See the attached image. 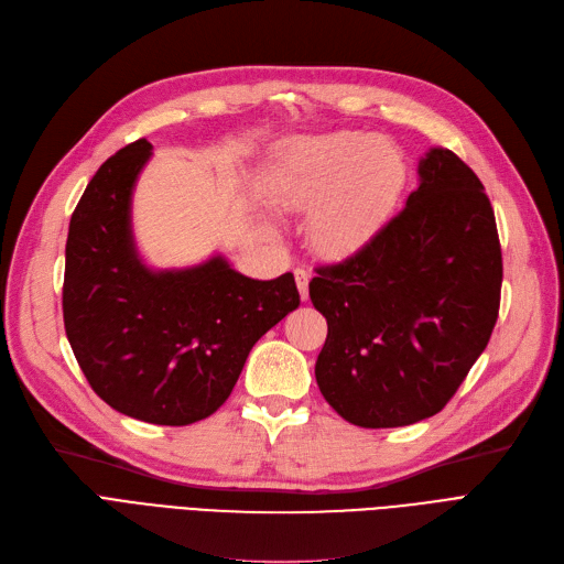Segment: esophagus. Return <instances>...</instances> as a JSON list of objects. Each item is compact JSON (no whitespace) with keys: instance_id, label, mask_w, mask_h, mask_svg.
Listing matches in <instances>:
<instances>
[{"instance_id":"obj_1","label":"esophagus","mask_w":564,"mask_h":564,"mask_svg":"<svg viewBox=\"0 0 564 564\" xmlns=\"http://www.w3.org/2000/svg\"><path fill=\"white\" fill-rule=\"evenodd\" d=\"M294 278H296V284H299V291H301V299L307 301V296H310V291H307L310 273H307L305 268H296V270H294Z\"/></svg>"}]
</instances>
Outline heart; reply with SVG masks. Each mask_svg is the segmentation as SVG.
Returning a JSON list of instances; mask_svg holds the SVG:
<instances>
[{
	"label": "heart",
	"instance_id": "obj_1",
	"mask_svg": "<svg viewBox=\"0 0 564 564\" xmlns=\"http://www.w3.org/2000/svg\"><path fill=\"white\" fill-rule=\"evenodd\" d=\"M408 185V160L389 139L333 131L284 145L268 173L280 210L308 213L307 236L324 257L366 247L395 210Z\"/></svg>",
	"mask_w": 564,
	"mask_h": 564
}]
</instances>
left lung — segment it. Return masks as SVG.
Returning a JSON list of instances; mask_svg holds the SVG:
<instances>
[{"label": "left lung", "instance_id": "left-lung-1", "mask_svg": "<svg viewBox=\"0 0 564 564\" xmlns=\"http://www.w3.org/2000/svg\"><path fill=\"white\" fill-rule=\"evenodd\" d=\"M419 177L366 247L310 282L328 324L314 377L360 427L442 412L498 322L502 250L481 180L444 148L423 156Z\"/></svg>", "mask_w": 564, "mask_h": 564}]
</instances>
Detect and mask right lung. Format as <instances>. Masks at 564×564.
<instances>
[{"mask_svg": "<svg viewBox=\"0 0 564 564\" xmlns=\"http://www.w3.org/2000/svg\"><path fill=\"white\" fill-rule=\"evenodd\" d=\"M145 139L89 180L66 238L64 328L89 387L112 410L156 425L217 412L263 333L301 305L294 275L245 278L224 257L152 270L131 234Z\"/></svg>", "mask_w": 564, "mask_h": 564, "instance_id": "add662e5", "label": "right lung"}]
</instances>
